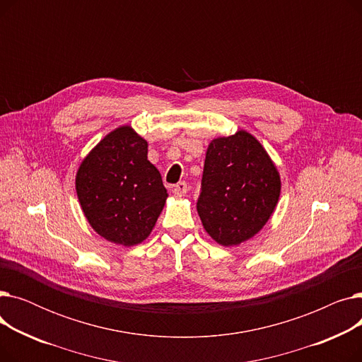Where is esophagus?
<instances>
[{
	"label": "esophagus",
	"mask_w": 362,
	"mask_h": 362,
	"mask_svg": "<svg viewBox=\"0 0 362 362\" xmlns=\"http://www.w3.org/2000/svg\"><path fill=\"white\" fill-rule=\"evenodd\" d=\"M173 194L177 198H182L187 194V183L186 182H179L175 187H173Z\"/></svg>",
	"instance_id": "obj_1"
}]
</instances>
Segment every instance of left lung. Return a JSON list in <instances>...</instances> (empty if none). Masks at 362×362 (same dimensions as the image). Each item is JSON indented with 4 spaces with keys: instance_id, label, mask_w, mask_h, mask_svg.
Segmentation results:
<instances>
[{
    "instance_id": "left-lung-1",
    "label": "left lung",
    "mask_w": 362,
    "mask_h": 362,
    "mask_svg": "<svg viewBox=\"0 0 362 362\" xmlns=\"http://www.w3.org/2000/svg\"><path fill=\"white\" fill-rule=\"evenodd\" d=\"M280 187L274 163L251 133L213 139L197 202L205 232L223 246L251 239L272 217Z\"/></svg>"
}]
</instances>
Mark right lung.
<instances>
[{
	"instance_id": "add662e5",
	"label": "right lung",
	"mask_w": 362,
	"mask_h": 362,
	"mask_svg": "<svg viewBox=\"0 0 362 362\" xmlns=\"http://www.w3.org/2000/svg\"><path fill=\"white\" fill-rule=\"evenodd\" d=\"M76 192L92 229L123 246L149 236L168 197L160 171L148 161V142L130 126L110 132L85 157Z\"/></svg>"
}]
</instances>
